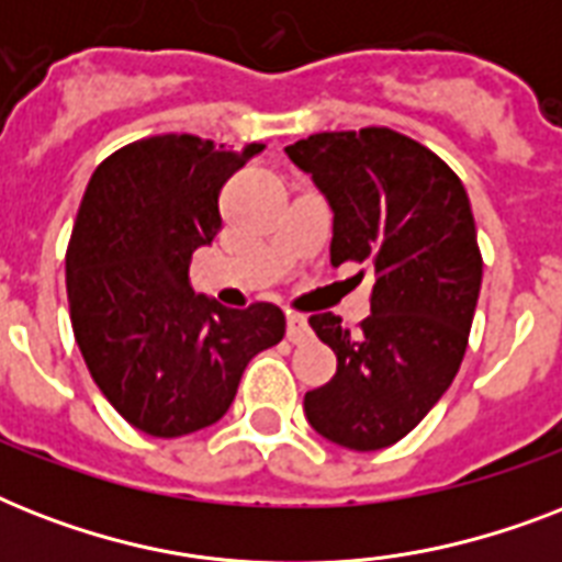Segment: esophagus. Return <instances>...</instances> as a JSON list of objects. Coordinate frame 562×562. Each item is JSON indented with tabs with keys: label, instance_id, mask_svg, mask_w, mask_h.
<instances>
[{
	"label": "esophagus",
	"instance_id": "1",
	"mask_svg": "<svg viewBox=\"0 0 562 562\" xmlns=\"http://www.w3.org/2000/svg\"><path fill=\"white\" fill-rule=\"evenodd\" d=\"M285 324H289L285 335H289L291 344L308 341V335H312V329H308L306 317H303V315H289V317H285Z\"/></svg>",
	"mask_w": 562,
	"mask_h": 562
}]
</instances>
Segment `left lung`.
<instances>
[{
  "mask_svg": "<svg viewBox=\"0 0 562 562\" xmlns=\"http://www.w3.org/2000/svg\"><path fill=\"white\" fill-rule=\"evenodd\" d=\"M285 154L333 210V268L359 262L375 277L359 335L333 312L308 317L338 370L303 411L326 440L375 452L408 435L461 368L481 291L470 198L437 154L391 127L315 134Z\"/></svg>",
  "mask_w": 562,
  "mask_h": 562,
  "instance_id": "1",
  "label": "left lung"
}]
</instances>
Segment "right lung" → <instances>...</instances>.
Listing matches in <instances>:
<instances>
[{"label":"right lung","mask_w":562,"mask_h":562,"mask_svg":"<svg viewBox=\"0 0 562 562\" xmlns=\"http://www.w3.org/2000/svg\"><path fill=\"white\" fill-rule=\"evenodd\" d=\"M162 134L92 171L66 250L75 341L99 391L134 428L183 437L218 423L247 361L285 335L271 303L194 294L189 262L221 227V187L262 154Z\"/></svg>","instance_id":"1"}]
</instances>
